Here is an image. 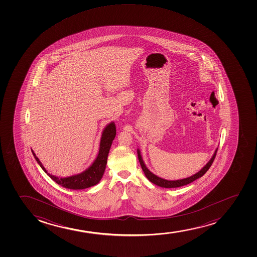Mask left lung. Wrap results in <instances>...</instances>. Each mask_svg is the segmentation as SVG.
Listing matches in <instances>:
<instances>
[{"mask_svg":"<svg viewBox=\"0 0 257 257\" xmlns=\"http://www.w3.org/2000/svg\"><path fill=\"white\" fill-rule=\"evenodd\" d=\"M217 151H218V148L216 149L214 154H213L212 158H211V160L208 161L207 165H205L203 168L201 169V171H198L197 173H195V175H193L191 177H187V178L174 181L165 180V179H163L161 177H158L156 175H154V173H152V172L148 170V167L146 166V165H145L144 161L142 160V155H141V152H140L139 149H137V154H138V159H139L140 164H141V166H142V171H144L145 175H146V177H147L148 180L150 181L151 183L156 184L158 186L170 189V188H178V187L184 186V185H187V184H189V183H192V182H194V181L196 180L198 178L202 177V176L208 171V169L211 167L213 160L215 159Z\"/></svg>","mask_w":257,"mask_h":257,"instance_id":"1","label":"left lung"}]
</instances>
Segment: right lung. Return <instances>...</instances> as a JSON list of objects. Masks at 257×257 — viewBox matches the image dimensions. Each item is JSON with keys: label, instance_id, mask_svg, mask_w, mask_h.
Returning <instances> with one entry per match:
<instances>
[{"label": "right lung", "instance_id": "right-lung-1", "mask_svg": "<svg viewBox=\"0 0 257 257\" xmlns=\"http://www.w3.org/2000/svg\"><path fill=\"white\" fill-rule=\"evenodd\" d=\"M115 134H116V130H115V122L111 121L110 123L107 125L106 127H104L103 133H102L99 151H98V154H97L94 162L92 163V165H90V167L86 169V171H83L80 174L74 175L71 177L59 178L58 177L48 173V171L43 166L39 158L36 156V154H34L33 150L32 152H33V156L35 158L36 161L39 163L40 167L56 183H58L61 186L67 188V189H86V188H90V187L94 186L97 184L101 180V178L103 177L105 167H106L108 154H109V149L112 144L113 140L115 139Z\"/></svg>", "mask_w": 257, "mask_h": 257}]
</instances>
